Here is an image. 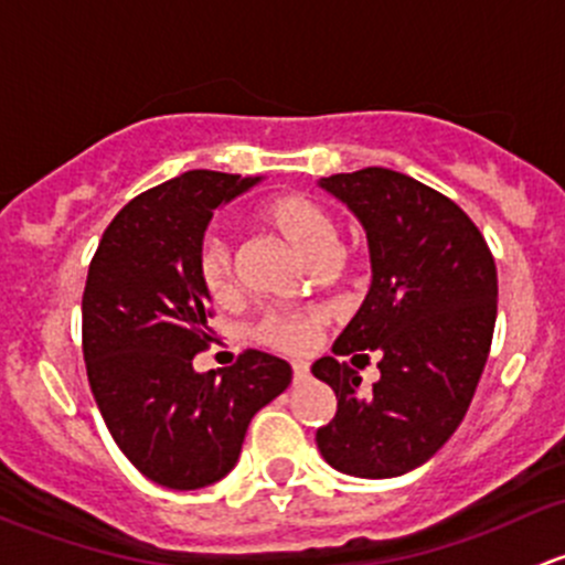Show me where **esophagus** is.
Instances as JSON below:
<instances>
[{"mask_svg":"<svg viewBox=\"0 0 565 565\" xmlns=\"http://www.w3.org/2000/svg\"><path fill=\"white\" fill-rule=\"evenodd\" d=\"M306 377H309V363H306V361H295V363H292V380H295V385L303 383Z\"/></svg>","mask_w":565,"mask_h":565,"instance_id":"obj_1","label":"esophagus"}]
</instances>
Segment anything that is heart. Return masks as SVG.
<instances>
[{
	"label": "heart",
	"instance_id": "1",
	"mask_svg": "<svg viewBox=\"0 0 565 565\" xmlns=\"http://www.w3.org/2000/svg\"><path fill=\"white\" fill-rule=\"evenodd\" d=\"M265 218L281 232L284 241L295 246L315 265L317 259H333L335 254V224L328 210L306 193H284L265 204ZM196 273L210 298L224 300L235 289V267L232 250L221 237H207L199 248ZM317 315H270L256 328L262 341L278 350L300 352L311 347L317 333Z\"/></svg>",
	"mask_w": 565,
	"mask_h": 565
}]
</instances>
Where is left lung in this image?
<instances>
[{"mask_svg":"<svg viewBox=\"0 0 565 565\" xmlns=\"http://www.w3.org/2000/svg\"><path fill=\"white\" fill-rule=\"evenodd\" d=\"M317 185L361 221L372 262L333 352L383 355L369 391L335 358L311 366L339 402L317 448L344 476H404L451 440L470 407L498 317L494 259L457 204L413 177L369 167Z\"/></svg>","mask_w":565,"mask_h":565,"instance_id":"1","label":"left lung"}]
</instances>
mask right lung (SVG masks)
Returning <instances> with one entry per match:
<instances>
[{
	"instance_id": "add662e5",
	"label": "right lung",
	"mask_w": 565,
	"mask_h": 565,
	"mask_svg": "<svg viewBox=\"0 0 565 565\" xmlns=\"http://www.w3.org/2000/svg\"><path fill=\"white\" fill-rule=\"evenodd\" d=\"M265 177L193 169L125 204L108 224L82 300L89 388L130 465L169 489L221 481L241 459L250 418L292 383L287 361L243 352L196 372L213 341L196 256L213 213Z\"/></svg>"
}]
</instances>
